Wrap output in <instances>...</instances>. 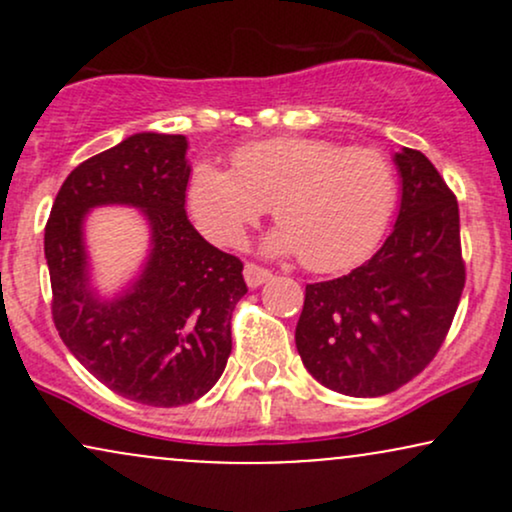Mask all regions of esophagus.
Wrapping results in <instances>:
<instances>
[{"label":"esophagus","mask_w":512,"mask_h":512,"mask_svg":"<svg viewBox=\"0 0 512 512\" xmlns=\"http://www.w3.org/2000/svg\"><path fill=\"white\" fill-rule=\"evenodd\" d=\"M243 276H245V284H248L250 289H257V286L267 284V281L272 279V272H269V269L257 267V264L248 262V264H245V269H243Z\"/></svg>","instance_id":"obj_1"}]
</instances>
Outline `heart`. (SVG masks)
Returning a JSON list of instances; mask_svg holds the SVG:
<instances>
[{
    "mask_svg": "<svg viewBox=\"0 0 512 512\" xmlns=\"http://www.w3.org/2000/svg\"><path fill=\"white\" fill-rule=\"evenodd\" d=\"M395 202V170L380 151L310 137L245 144L233 154V170L202 161L187 180V209L211 243L238 245L272 204L279 226L264 238V252L301 255L313 272L366 260Z\"/></svg>",
    "mask_w": 512,
    "mask_h": 512,
    "instance_id": "1",
    "label": "heart"
}]
</instances>
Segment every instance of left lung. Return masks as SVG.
I'll return each mask as SVG.
<instances>
[{
	"mask_svg": "<svg viewBox=\"0 0 512 512\" xmlns=\"http://www.w3.org/2000/svg\"><path fill=\"white\" fill-rule=\"evenodd\" d=\"M399 211L383 248L361 267L305 286L296 349L320 385L383 397L438 354L464 289L457 199L421 151L392 156Z\"/></svg>",
	"mask_w": 512,
	"mask_h": 512,
	"instance_id": "left-lung-1",
	"label": "left lung"
}]
</instances>
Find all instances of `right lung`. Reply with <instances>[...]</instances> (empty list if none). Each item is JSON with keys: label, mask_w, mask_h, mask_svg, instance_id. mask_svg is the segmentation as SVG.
Returning <instances> with one entry per match:
<instances>
[{"label": "right lung", "mask_w": 512, "mask_h": 512, "mask_svg": "<svg viewBox=\"0 0 512 512\" xmlns=\"http://www.w3.org/2000/svg\"><path fill=\"white\" fill-rule=\"evenodd\" d=\"M187 137L137 132L76 166L45 226L52 320L105 387L149 407L204 397L231 356V315L248 293L243 262L209 245L185 211ZM98 206L143 211L150 250L122 290L92 279L85 219Z\"/></svg>", "instance_id": "right-lung-1"}]
</instances>
